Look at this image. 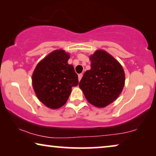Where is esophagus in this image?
Segmentation results:
<instances>
[{
  "label": "esophagus",
  "instance_id": "obj_1",
  "mask_svg": "<svg viewBox=\"0 0 156 156\" xmlns=\"http://www.w3.org/2000/svg\"><path fill=\"white\" fill-rule=\"evenodd\" d=\"M82 77H83V74L82 73L79 74V75H78V80L79 81L81 80V78H82Z\"/></svg>",
  "mask_w": 156,
  "mask_h": 156
}]
</instances>
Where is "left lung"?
I'll list each match as a JSON object with an SVG mask.
<instances>
[{"label": "left lung", "mask_w": 156, "mask_h": 156, "mask_svg": "<svg viewBox=\"0 0 156 156\" xmlns=\"http://www.w3.org/2000/svg\"><path fill=\"white\" fill-rule=\"evenodd\" d=\"M91 69L79 83L85 98L93 106L103 108L118 98L125 85L122 66L106 51L98 50L90 56Z\"/></svg>", "instance_id": "8db88e82"}]
</instances>
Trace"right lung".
<instances>
[{
  "label": "right lung",
  "mask_w": 156,
  "mask_h": 156,
  "mask_svg": "<svg viewBox=\"0 0 156 156\" xmlns=\"http://www.w3.org/2000/svg\"><path fill=\"white\" fill-rule=\"evenodd\" d=\"M69 53L53 51L42 59L32 75V85L37 97L47 107L59 108L66 104L72 87L78 85L73 66L68 64Z\"/></svg>",
  "instance_id": "right-lung-1"
}]
</instances>
